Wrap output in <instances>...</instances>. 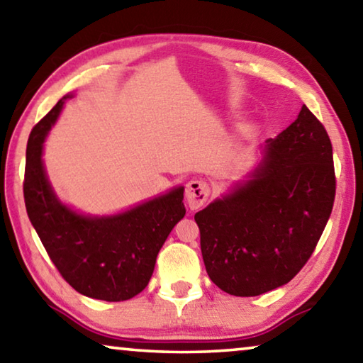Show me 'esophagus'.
<instances>
[{
	"label": "esophagus",
	"instance_id": "esophagus-1",
	"mask_svg": "<svg viewBox=\"0 0 363 363\" xmlns=\"http://www.w3.org/2000/svg\"><path fill=\"white\" fill-rule=\"evenodd\" d=\"M209 194H211V188L206 182L203 180L189 182L185 189V198L189 209L196 211L199 209V207H203L206 204V201L209 199Z\"/></svg>",
	"mask_w": 363,
	"mask_h": 363
}]
</instances>
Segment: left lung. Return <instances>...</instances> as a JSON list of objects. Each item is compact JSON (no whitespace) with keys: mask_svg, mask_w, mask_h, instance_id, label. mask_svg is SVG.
Wrapping results in <instances>:
<instances>
[{"mask_svg":"<svg viewBox=\"0 0 363 363\" xmlns=\"http://www.w3.org/2000/svg\"><path fill=\"white\" fill-rule=\"evenodd\" d=\"M333 146L322 122L302 106L251 178L194 216L211 280L249 298L280 288L307 264L333 211Z\"/></svg>","mask_w":363,"mask_h":363,"instance_id":"obj_1","label":"left lung"}]
</instances>
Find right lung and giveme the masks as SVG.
<instances>
[{
	"label": "right lung",
	"mask_w": 363,
	"mask_h": 363,
	"mask_svg": "<svg viewBox=\"0 0 363 363\" xmlns=\"http://www.w3.org/2000/svg\"><path fill=\"white\" fill-rule=\"evenodd\" d=\"M64 96L33 127L27 143L23 199L28 218L62 278L80 294L121 302L147 286L160 247L185 217L183 186L111 217H86L56 198L41 152Z\"/></svg>",
	"instance_id": "right-lung-1"
}]
</instances>
